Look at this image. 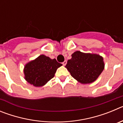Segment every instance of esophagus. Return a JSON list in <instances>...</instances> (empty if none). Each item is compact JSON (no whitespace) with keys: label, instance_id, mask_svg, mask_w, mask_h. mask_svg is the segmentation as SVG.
<instances>
[{"label":"esophagus","instance_id":"esophagus-1","mask_svg":"<svg viewBox=\"0 0 123 123\" xmlns=\"http://www.w3.org/2000/svg\"><path fill=\"white\" fill-rule=\"evenodd\" d=\"M67 60L64 61L62 63V64H63V66H65V65H67Z\"/></svg>","mask_w":123,"mask_h":123}]
</instances>
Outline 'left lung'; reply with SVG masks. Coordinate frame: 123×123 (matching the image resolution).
I'll list each match as a JSON object with an SVG mask.
<instances>
[{
    "instance_id": "obj_1",
    "label": "left lung",
    "mask_w": 123,
    "mask_h": 123,
    "mask_svg": "<svg viewBox=\"0 0 123 123\" xmlns=\"http://www.w3.org/2000/svg\"><path fill=\"white\" fill-rule=\"evenodd\" d=\"M65 68L71 76L81 84H90L98 78L105 68L104 58L98 54L76 51Z\"/></svg>"
}]
</instances>
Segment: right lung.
Returning <instances> with one entry per match:
<instances>
[{
	"instance_id": "add662e5",
	"label": "right lung",
	"mask_w": 123,
	"mask_h": 123,
	"mask_svg": "<svg viewBox=\"0 0 123 123\" xmlns=\"http://www.w3.org/2000/svg\"><path fill=\"white\" fill-rule=\"evenodd\" d=\"M62 66L56 59L41 55L27 63L24 67L25 79L35 87H42L54 77L56 69Z\"/></svg>"
}]
</instances>
